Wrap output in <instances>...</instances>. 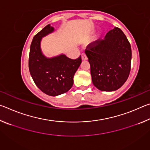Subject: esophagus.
<instances>
[{"instance_id": "34e87169", "label": "esophagus", "mask_w": 150, "mask_h": 150, "mask_svg": "<svg viewBox=\"0 0 150 150\" xmlns=\"http://www.w3.org/2000/svg\"><path fill=\"white\" fill-rule=\"evenodd\" d=\"M81 57H82L83 60L87 59V55H86L85 53H82V54H81Z\"/></svg>"}]
</instances>
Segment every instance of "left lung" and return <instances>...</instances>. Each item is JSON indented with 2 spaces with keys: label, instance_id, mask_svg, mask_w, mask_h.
Returning <instances> with one entry per match:
<instances>
[{
  "label": "left lung",
  "instance_id": "obj_1",
  "mask_svg": "<svg viewBox=\"0 0 150 150\" xmlns=\"http://www.w3.org/2000/svg\"><path fill=\"white\" fill-rule=\"evenodd\" d=\"M85 54L91 65L93 83L98 89L116 91L128 79L131 69V45L119 28L110 30L103 40L88 44Z\"/></svg>",
  "mask_w": 150,
  "mask_h": 150
}]
</instances>
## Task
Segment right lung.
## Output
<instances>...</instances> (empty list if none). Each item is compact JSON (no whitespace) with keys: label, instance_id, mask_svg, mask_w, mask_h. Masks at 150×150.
Segmentation results:
<instances>
[{"label":"right lung","instance_id":"obj_1","mask_svg":"<svg viewBox=\"0 0 150 150\" xmlns=\"http://www.w3.org/2000/svg\"><path fill=\"white\" fill-rule=\"evenodd\" d=\"M54 31L50 24L34 35L30 45L28 66L35 84L42 92L57 96L67 92L73 85V77L82 62L81 56L73 59L61 55L47 59L40 49L42 37Z\"/></svg>","mask_w":150,"mask_h":150}]
</instances>
